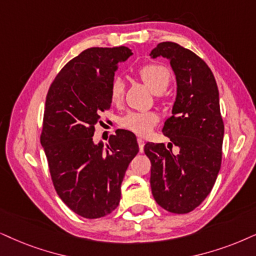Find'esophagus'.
I'll use <instances>...</instances> for the list:
<instances>
[{
    "mask_svg": "<svg viewBox=\"0 0 256 256\" xmlns=\"http://www.w3.org/2000/svg\"><path fill=\"white\" fill-rule=\"evenodd\" d=\"M137 142H138L139 151H140V152H143V151H144V145H145V142H144V139H143V138H138V139H137Z\"/></svg>",
    "mask_w": 256,
    "mask_h": 256,
    "instance_id": "obj_1",
    "label": "esophagus"
}]
</instances>
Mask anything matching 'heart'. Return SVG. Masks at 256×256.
I'll return each instance as SVG.
<instances>
[{
  "label": "heart",
  "instance_id": "b5f03b06",
  "mask_svg": "<svg viewBox=\"0 0 256 256\" xmlns=\"http://www.w3.org/2000/svg\"><path fill=\"white\" fill-rule=\"evenodd\" d=\"M138 76L143 82L154 93H162L169 86L171 74L168 67L162 64H148L138 70ZM124 84L120 79H114L110 87V98L113 104L122 99ZM158 122L157 116L151 112H130L122 118L120 125L134 134L144 136L152 130Z\"/></svg>",
  "mask_w": 256,
  "mask_h": 256
}]
</instances>
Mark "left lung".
Masks as SVG:
<instances>
[{
    "label": "left lung",
    "instance_id": "obj_1",
    "mask_svg": "<svg viewBox=\"0 0 256 256\" xmlns=\"http://www.w3.org/2000/svg\"><path fill=\"white\" fill-rule=\"evenodd\" d=\"M150 56L166 58L176 76V100L163 134L180 148L174 154L163 143L145 144L152 195L168 212L186 214L209 195L221 168L224 125L218 88L208 64L178 44L160 42Z\"/></svg>",
    "mask_w": 256,
    "mask_h": 256
}]
</instances>
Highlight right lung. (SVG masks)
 <instances>
[{
	"mask_svg": "<svg viewBox=\"0 0 256 256\" xmlns=\"http://www.w3.org/2000/svg\"><path fill=\"white\" fill-rule=\"evenodd\" d=\"M128 47L85 50L68 61L48 90L41 145L58 195L85 218H99L117 208L120 186L138 154L137 138L120 130L94 144L100 112L111 108L110 87L118 64L128 60Z\"/></svg>",
	"mask_w": 256,
	"mask_h": 256,
	"instance_id": "right-lung-1",
	"label": "right lung"
}]
</instances>
